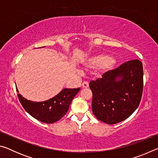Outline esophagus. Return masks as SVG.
Instances as JSON below:
<instances>
[{
	"label": "esophagus",
	"mask_w": 158,
	"mask_h": 158,
	"mask_svg": "<svg viewBox=\"0 0 158 158\" xmlns=\"http://www.w3.org/2000/svg\"><path fill=\"white\" fill-rule=\"evenodd\" d=\"M82 87L84 88V89H85V88H88L89 87V83H88L87 81H84L82 83Z\"/></svg>",
	"instance_id": "obj_1"
}]
</instances>
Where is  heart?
Instances as JSON below:
<instances>
[{"label":"heart","instance_id":"1","mask_svg":"<svg viewBox=\"0 0 158 158\" xmlns=\"http://www.w3.org/2000/svg\"><path fill=\"white\" fill-rule=\"evenodd\" d=\"M116 60L112 58H109L105 56H98L93 57L89 60V65L93 67H100L102 71H107L114 67Z\"/></svg>","mask_w":158,"mask_h":158}]
</instances>
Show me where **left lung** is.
Listing matches in <instances>:
<instances>
[{
  "mask_svg": "<svg viewBox=\"0 0 158 158\" xmlns=\"http://www.w3.org/2000/svg\"><path fill=\"white\" fill-rule=\"evenodd\" d=\"M142 63L131 60L91 81L92 110L96 118L113 125L127 119L139 105L143 86Z\"/></svg>",
  "mask_w": 158,
  "mask_h": 158,
  "instance_id": "left-lung-1",
  "label": "left lung"
}]
</instances>
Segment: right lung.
Listing matches in <instances>:
<instances>
[{
	"mask_svg": "<svg viewBox=\"0 0 158 158\" xmlns=\"http://www.w3.org/2000/svg\"><path fill=\"white\" fill-rule=\"evenodd\" d=\"M17 91L18 92V90ZM80 90L78 89H65L49 100L35 102L27 100L18 93V98L23 109L35 118L44 123H53L65 116L73 98Z\"/></svg>",
	"mask_w": 158,
	"mask_h": 158,
	"instance_id": "add662e5",
	"label": "right lung"
}]
</instances>
